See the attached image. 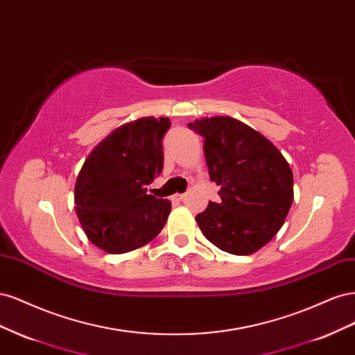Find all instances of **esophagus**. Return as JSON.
<instances>
[{"mask_svg": "<svg viewBox=\"0 0 355 355\" xmlns=\"http://www.w3.org/2000/svg\"><path fill=\"white\" fill-rule=\"evenodd\" d=\"M185 198V194H175L173 196V200H176V201H182Z\"/></svg>", "mask_w": 355, "mask_h": 355, "instance_id": "1", "label": "esophagus"}]
</instances>
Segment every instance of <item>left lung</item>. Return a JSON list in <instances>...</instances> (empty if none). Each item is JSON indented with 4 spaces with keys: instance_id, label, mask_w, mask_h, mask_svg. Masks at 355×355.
I'll return each instance as SVG.
<instances>
[{
    "instance_id": "left-lung-1",
    "label": "left lung",
    "mask_w": 355,
    "mask_h": 355,
    "mask_svg": "<svg viewBox=\"0 0 355 355\" xmlns=\"http://www.w3.org/2000/svg\"><path fill=\"white\" fill-rule=\"evenodd\" d=\"M204 137L209 175L220 187L219 202L197 214L211 244L245 256L272 240L293 202V173L275 145L231 116L201 118L188 124Z\"/></svg>"
}]
</instances>
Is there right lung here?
Returning a JSON list of instances; mask_svg holds the SVG:
<instances>
[{"instance_id": "add662e5", "label": "right lung", "mask_w": 355, "mask_h": 355, "mask_svg": "<svg viewBox=\"0 0 355 355\" xmlns=\"http://www.w3.org/2000/svg\"><path fill=\"white\" fill-rule=\"evenodd\" d=\"M164 116L120 125L85 158L75 182V211L87 239L103 252L127 253L153 241L171 210L166 198L146 194L163 168Z\"/></svg>"}]
</instances>
